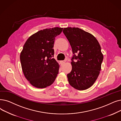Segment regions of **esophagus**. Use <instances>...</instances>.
Listing matches in <instances>:
<instances>
[{"label":"esophagus","mask_w":121,"mask_h":121,"mask_svg":"<svg viewBox=\"0 0 121 121\" xmlns=\"http://www.w3.org/2000/svg\"><path fill=\"white\" fill-rule=\"evenodd\" d=\"M60 64H61V65H62V64H64L66 62V60H62V61H60Z\"/></svg>","instance_id":"esophagus-1"}]
</instances>
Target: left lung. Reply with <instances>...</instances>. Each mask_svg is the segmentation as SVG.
I'll list each match as a JSON object with an SVG mask.
<instances>
[{
	"mask_svg": "<svg viewBox=\"0 0 121 121\" xmlns=\"http://www.w3.org/2000/svg\"><path fill=\"white\" fill-rule=\"evenodd\" d=\"M63 32L73 54L72 69L67 75L68 82L77 90H86L93 85L101 70L103 56L100 45L93 35L78 28H64Z\"/></svg>",
	"mask_w": 121,
	"mask_h": 121,
	"instance_id": "obj_1",
	"label": "left lung"
}]
</instances>
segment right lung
<instances>
[{
    "label": "right lung",
    "mask_w": 121,
    "mask_h": 121,
    "mask_svg": "<svg viewBox=\"0 0 121 121\" xmlns=\"http://www.w3.org/2000/svg\"><path fill=\"white\" fill-rule=\"evenodd\" d=\"M63 28L55 27L40 30L31 35L20 54L24 74L34 86L44 88L53 83L59 66L53 58L55 38Z\"/></svg>",
    "instance_id": "obj_1"
}]
</instances>
